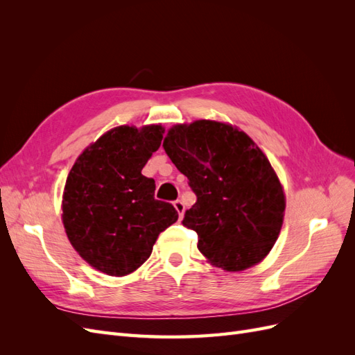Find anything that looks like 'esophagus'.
<instances>
[{
  "label": "esophagus",
  "mask_w": 355,
  "mask_h": 355,
  "mask_svg": "<svg viewBox=\"0 0 355 355\" xmlns=\"http://www.w3.org/2000/svg\"><path fill=\"white\" fill-rule=\"evenodd\" d=\"M173 204H175V209H176V210H178V213H179V218L184 216V211H185V206H184V202H182L180 200H178V201H175Z\"/></svg>",
  "instance_id": "esophagus-1"
}]
</instances>
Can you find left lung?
I'll list each match as a JSON object with an SVG mask.
<instances>
[{
	"label": "left lung",
	"instance_id": "1",
	"mask_svg": "<svg viewBox=\"0 0 355 355\" xmlns=\"http://www.w3.org/2000/svg\"><path fill=\"white\" fill-rule=\"evenodd\" d=\"M163 148L197 196L182 223L198 234L207 262L230 272L262 262L280 235L286 194L253 139L237 125L196 120L170 127Z\"/></svg>",
	"mask_w": 355,
	"mask_h": 355
}]
</instances>
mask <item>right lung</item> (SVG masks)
<instances>
[{
	"mask_svg": "<svg viewBox=\"0 0 355 355\" xmlns=\"http://www.w3.org/2000/svg\"><path fill=\"white\" fill-rule=\"evenodd\" d=\"M161 124L118 125L75 159L62 196L68 240L94 270L111 277L135 272L153 253L176 209L154 198L155 180L142 168L161 145Z\"/></svg>",
	"mask_w": 355,
	"mask_h": 355,
	"instance_id": "add662e5",
	"label": "right lung"
}]
</instances>
